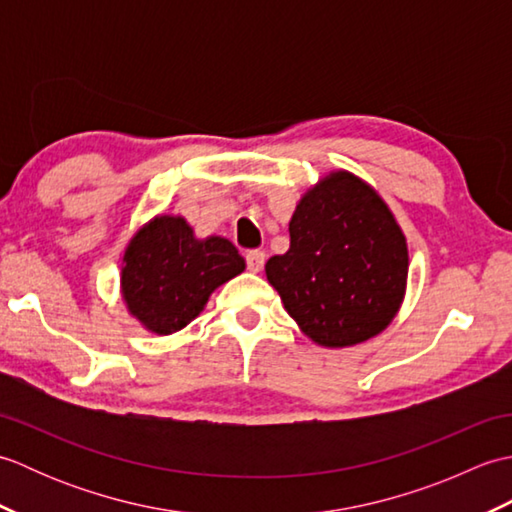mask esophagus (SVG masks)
<instances>
[{
  "mask_svg": "<svg viewBox=\"0 0 512 512\" xmlns=\"http://www.w3.org/2000/svg\"><path fill=\"white\" fill-rule=\"evenodd\" d=\"M266 264V253L264 250H248L246 253V266L250 273H259Z\"/></svg>",
  "mask_w": 512,
  "mask_h": 512,
  "instance_id": "esophagus-1",
  "label": "esophagus"
}]
</instances>
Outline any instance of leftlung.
I'll list each match as a JSON object with an SVG mask.
<instances>
[{"instance_id":"1","label":"left lung","mask_w":512,"mask_h":512,"mask_svg":"<svg viewBox=\"0 0 512 512\" xmlns=\"http://www.w3.org/2000/svg\"><path fill=\"white\" fill-rule=\"evenodd\" d=\"M288 231V253L268 259L266 277L308 339L350 347L394 321L407 290V239L372 184L330 171L303 193Z\"/></svg>"}]
</instances>
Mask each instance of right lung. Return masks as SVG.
Returning <instances> with one entry per match:
<instances>
[{
  "label": "right lung",
  "mask_w": 512,
  "mask_h": 512,
  "mask_svg": "<svg viewBox=\"0 0 512 512\" xmlns=\"http://www.w3.org/2000/svg\"><path fill=\"white\" fill-rule=\"evenodd\" d=\"M244 268L226 237L198 239L182 215H156L125 248L121 297L145 330L167 336L187 328L213 292Z\"/></svg>",
  "instance_id": "add662e5"
}]
</instances>
